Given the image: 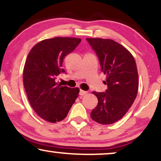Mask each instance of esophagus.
Instances as JSON below:
<instances>
[{
  "mask_svg": "<svg viewBox=\"0 0 161 161\" xmlns=\"http://www.w3.org/2000/svg\"><path fill=\"white\" fill-rule=\"evenodd\" d=\"M87 94H88V92H87L86 91H83V90H82V89L80 90V92H79V94H80L81 96H84Z\"/></svg>",
  "mask_w": 161,
  "mask_h": 161,
  "instance_id": "obj_1",
  "label": "esophagus"
}]
</instances>
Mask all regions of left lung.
Wrapping results in <instances>:
<instances>
[{
    "mask_svg": "<svg viewBox=\"0 0 161 161\" xmlns=\"http://www.w3.org/2000/svg\"><path fill=\"white\" fill-rule=\"evenodd\" d=\"M106 75V92H93L98 100L91 117L101 125H111L123 118L136 99L138 71L132 54L119 42L102 38H86Z\"/></svg>",
    "mask_w": 161,
    "mask_h": 161,
    "instance_id": "obj_1",
    "label": "left lung"
}]
</instances>
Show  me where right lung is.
I'll use <instances>...</instances> for the list:
<instances>
[{"label":"right lung","mask_w":161,"mask_h":161,"mask_svg":"<svg viewBox=\"0 0 161 161\" xmlns=\"http://www.w3.org/2000/svg\"><path fill=\"white\" fill-rule=\"evenodd\" d=\"M81 39L58 36L37 42L29 52L23 69V84L31 106L41 119L51 123L67 117L79 95V88L55 82L65 56Z\"/></svg>","instance_id":"right-lung-1"}]
</instances>
